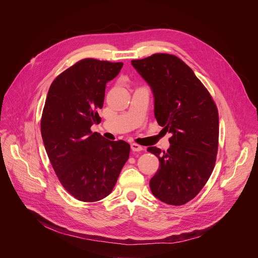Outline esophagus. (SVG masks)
<instances>
[{"label": "esophagus", "instance_id": "esophagus-1", "mask_svg": "<svg viewBox=\"0 0 258 258\" xmlns=\"http://www.w3.org/2000/svg\"><path fill=\"white\" fill-rule=\"evenodd\" d=\"M131 148H132L133 151H141V150H143V147L140 146L139 144H137V143L131 144Z\"/></svg>", "mask_w": 258, "mask_h": 258}]
</instances>
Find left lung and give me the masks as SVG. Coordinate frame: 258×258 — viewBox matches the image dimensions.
<instances>
[{
    "label": "left lung",
    "mask_w": 258,
    "mask_h": 258,
    "mask_svg": "<svg viewBox=\"0 0 258 258\" xmlns=\"http://www.w3.org/2000/svg\"><path fill=\"white\" fill-rule=\"evenodd\" d=\"M132 64L151 87L158 123L171 134L167 151L147 148L160 161L150 190L162 202L185 204L201 191L216 164L217 106L194 72L174 55L153 54Z\"/></svg>",
    "instance_id": "left-lung-1"
}]
</instances>
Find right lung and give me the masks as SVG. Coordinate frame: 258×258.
Listing matches in <instances>:
<instances>
[{"label": "right lung", "instance_id": "obj_1", "mask_svg": "<svg viewBox=\"0 0 258 258\" xmlns=\"http://www.w3.org/2000/svg\"><path fill=\"white\" fill-rule=\"evenodd\" d=\"M122 62L83 59L51 83L41 116V136L49 162L65 190L78 200L107 197L126 163L131 146L92 133L101 119L106 84Z\"/></svg>", "mask_w": 258, "mask_h": 258}]
</instances>
